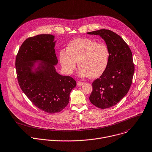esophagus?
<instances>
[{"label": "esophagus", "instance_id": "34e87169", "mask_svg": "<svg viewBox=\"0 0 152 152\" xmlns=\"http://www.w3.org/2000/svg\"><path fill=\"white\" fill-rule=\"evenodd\" d=\"M84 84V82H80V81H78L77 82V86H81V85H83Z\"/></svg>", "mask_w": 152, "mask_h": 152}]
</instances>
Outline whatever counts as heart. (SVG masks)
I'll return each mask as SVG.
<instances>
[{"label": "heart", "instance_id": "heart-1", "mask_svg": "<svg viewBox=\"0 0 152 152\" xmlns=\"http://www.w3.org/2000/svg\"><path fill=\"white\" fill-rule=\"evenodd\" d=\"M109 54V48L104 43L90 39H76L68 44L67 50H60L59 58L66 73L72 74L78 62L79 76L96 78L106 70Z\"/></svg>", "mask_w": 152, "mask_h": 152}]
</instances>
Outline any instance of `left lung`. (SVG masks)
I'll list each match as a JSON object with an SVG mask.
<instances>
[{
  "label": "left lung",
  "instance_id": "1",
  "mask_svg": "<svg viewBox=\"0 0 152 152\" xmlns=\"http://www.w3.org/2000/svg\"><path fill=\"white\" fill-rule=\"evenodd\" d=\"M87 34L99 36L110 53L106 70L92 83L89 100L99 109L109 108L118 104L131 87L134 72L131 50L124 40L111 30L102 29Z\"/></svg>",
  "mask_w": 152,
  "mask_h": 152
}]
</instances>
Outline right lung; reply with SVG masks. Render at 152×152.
I'll return each mask as SVG.
<instances>
[{
  "instance_id": "right-lung-1",
  "label": "right lung",
  "mask_w": 152,
  "mask_h": 152,
  "mask_svg": "<svg viewBox=\"0 0 152 152\" xmlns=\"http://www.w3.org/2000/svg\"><path fill=\"white\" fill-rule=\"evenodd\" d=\"M52 34H39L27 39L16 57L20 86L39 109L49 113L61 112L69 103L70 94L76 86L70 76L57 73L58 64Z\"/></svg>"
}]
</instances>
